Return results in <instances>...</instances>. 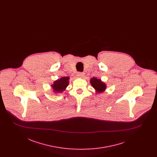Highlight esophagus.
Returning <instances> with one entry per match:
<instances>
[{"label":"esophagus","mask_w":157,"mask_h":157,"mask_svg":"<svg viewBox=\"0 0 157 157\" xmlns=\"http://www.w3.org/2000/svg\"><path fill=\"white\" fill-rule=\"evenodd\" d=\"M77 76H78V77H79V78H82V77L84 76V74H83V72H78V73L77 74Z\"/></svg>","instance_id":"34e87169"}]
</instances>
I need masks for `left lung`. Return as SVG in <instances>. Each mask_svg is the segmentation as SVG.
Wrapping results in <instances>:
<instances>
[{"label":"left lung","instance_id":"1","mask_svg":"<svg viewBox=\"0 0 157 157\" xmlns=\"http://www.w3.org/2000/svg\"><path fill=\"white\" fill-rule=\"evenodd\" d=\"M90 83L92 86L97 90V91L99 92H103L106 88V85L104 83L101 82L100 79H97L96 78H93L91 79Z\"/></svg>","mask_w":157,"mask_h":157}]
</instances>
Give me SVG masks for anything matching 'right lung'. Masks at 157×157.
<instances>
[{"mask_svg": "<svg viewBox=\"0 0 157 157\" xmlns=\"http://www.w3.org/2000/svg\"><path fill=\"white\" fill-rule=\"evenodd\" d=\"M69 77H63L54 82L52 85V88L54 91L57 92H61L65 90L69 83Z\"/></svg>", "mask_w": 157, "mask_h": 157, "instance_id": "add662e5", "label": "right lung"}]
</instances>
